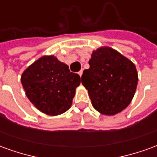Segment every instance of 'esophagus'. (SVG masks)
I'll list each match as a JSON object with an SVG mask.
<instances>
[{
  "mask_svg": "<svg viewBox=\"0 0 157 157\" xmlns=\"http://www.w3.org/2000/svg\"><path fill=\"white\" fill-rule=\"evenodd\" d=\"M82 73H83V70H81V71H80L78 72V74H79V75H80V76H82Z\"/></svg>",
  "mask_w": 157,
  "mask_h": 157,
  "instance_id": "obj_1",
  "label": "esophagus"
}]
</instances>
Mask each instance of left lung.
I'll return each mask as SVG.
<instances>
[{
    "mask_svg": "<svg viewBox=\"0 0 157 157\" xmlns=\"http://www.w3.org/2000/svg\"><path fill=\"white\" fill-rule=\"evenodd\" d=\"M90 68L82 75L93 108L104 115H114L132 101L138 83L134 63L110 47L94 50Z\"/></svg>",
    "mask_w": 157,
    "mask_h": 157,
    "instance_id": "left-lung-1",
    "label": "left lung"
}]
</instances>
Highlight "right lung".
Returning <instances> with one entry per match:
<instances>
[{
	"instance_id": "1",
	"label": "right lung",
	"mask_w": 157,
	"mask_h": 157,
	"mask_svg": "<svg viewBox=\"0 0 157 157\" xmlns=\"http://www.w3.org/2000/svg\"><path fill=\"white\" fill-rule=\"evenodd\" d=\"M21 82L26 96L39 111L56 116L71 108L81 77L54 55H45L26 69Z\"/></svg>"
}]
</instances>
